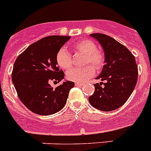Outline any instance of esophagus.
<instances>
[{
    "label": "esophagus",
    "mask_w": 151,
    "mask_h": 151,
    "mask_svg": "<svg viewBox=\"0 0 151 151\" xmlns=\"http://www.w3.org/2000/svg\"><path fill=\"white\" fill-rule=\"evenodd\" d=\"M84 84L83 83H78V82H76V86H78V87H80V86H82Z\"/></svg>",
    "instance_id": "1"
}]
</instances>
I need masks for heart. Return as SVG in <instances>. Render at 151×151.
Wrapping results in <instances>:
<instances>
[{"label":"heart","mask_w":151,"mask_h":151,"mask_svg":"<svg viewBox=\"0 0 151 151\" xmlns=\"http://www.w3.org/2000/svg\"><path fill=\"white\" fill-rule=\"evenodd\" d=\"M73 49L77 53L85 55L84 64L87 66L69 69L66 73V77L70 81L78 83L84 82L94 76L95 73L94 68L96 70H101L104 65V55L102 52L97 50V46L93 41L88 39L78 41L73 45ZM56 60L58 66L63 69H69L73 64L71 54L65 47H62L57 52ZM88 64L94 67L88 65Z\"/></svg>","instance_id":"b5f03b06"}]
</instances>
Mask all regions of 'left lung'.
<instances>
[{"label": "left lung", "instance_id": "obj_1", "mask_svg": "<svg viewBox=\"0 0 151 151\" xmlns=\"http://www.w3.org/2000/svg\"><path fill=\"white\" fill-rule=\"evenodd\" d=\"M90 35L98 41L104 51L105 65L96 78L106 82L94 84L89 103L102 111L115 110L127 101L135 88L138 74L135 58L126 47L110 36L100 33Z\"/></svg>", "mask_w": 151, "mask_h": 151}]
</instances>
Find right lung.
I'll return each instance as SVG.
<instances>
[{
    "mask_svg": "<svg viewBox=\"0 0 151 151\" xmlns=\"http://www.w3.org/2000/svg\"><path fill=\"white\" fill-rule=\"evenodd\" d=\"M70 36L51 35L29 45L13 65L12 82L26 107L41 116L51 115L63 108L74 82L66 81L52 88L50 81L61 82L63 71L57 66V52Z\"/></svg>",
    "mask_w": 151,
    "mask_h": 151,
    "instance_id": "add662e5",
    "label": "right lung"
}]
</instances>
